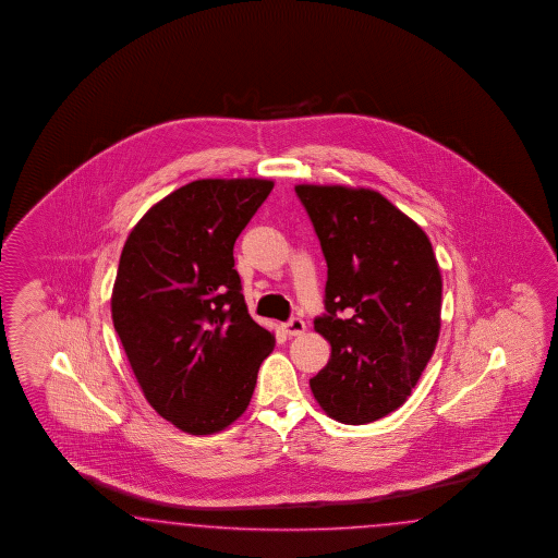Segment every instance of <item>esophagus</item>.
<instances>
[{"mask_svg":"<svg viewBox=\"0 0 558 558\" xmlns=\"http://www.w3.org/2000/svg\"><path fill=\"white\" fill-rule=\"evenodd\" d=\"M282 329L287 331V336H294L296 338V336H303L306 325H304L303 319H290V322L282 325Z\"/></svg>","mask_w":558,"mask_h":558,"instance_id":"obj_1","label":"esophagus"}]
</instances>
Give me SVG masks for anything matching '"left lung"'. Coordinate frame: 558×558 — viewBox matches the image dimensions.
<instances>
[{
    "mask_svg": "<svg viewBox=\"0 0 558 558\" xmlns=\"http://www.w3.org/2000/svg\"><path fill=\"white\" fill-rule=\"evenodd\" d=\"M327 259L325 308L315 331L331 357L311 390L339 423L364 425L405 403L434 355L441 274L432 241L371 187L294 186Z\"/></svg>",
    "mask_w": 558,
    "mask_h": 558,
    "instance_id": "1",
    "label": "left lung"
}]
</instances>
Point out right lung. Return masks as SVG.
Returning a JSON list of instances; mask_svg holds the SVG:
<instances>
[{
	"label": "right lung",
	"mask_w": 558,
	"mask_h": 558,
	"mask_svg": "<svg viewBox=\"0 0 558 558\" xmlns=\"http://www.w3.org/2000/svg\"><path fill=\"white\" fill-rule=\"evenodd\" d=\"M271 187L264 178L190 182L153 204L120 254L110 299L120 343L149 405L192 436L245 413L276 345L247 311L233 257Z\"/></svg>",
	"instance_id": "add662e5"
}]
</instances>
